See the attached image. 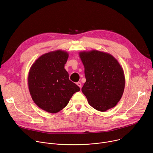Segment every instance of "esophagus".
I'll list each match as a JSON object with an SVG mask.
<instances>
[{
	"mask_svg": "<svg viewBox=\"0 0 153 153\" xmlns=\"http://www.w3.org/2000/svg\"><path fill=\"white\" fill-rule=\"evenodd\" d=\"M76 85L81 88V83H80V82H78V83H76Z\"/></svg>",
	"mask_w": 153,
	"mask_h": 153,
	"instance_id": "esophagus-1",
	"label": "esophagus"
}]
</instances>
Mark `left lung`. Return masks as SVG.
Masks as SVG:
<instances>
[{
	"label": "left lung",
	"mask_w": 153,
	"mask_h": 153,
	"mask_svg": "<svg viewBox=\"0 0 153 153\" xmlns=\"http://www.w3.org/2000/svg\"><path fill=\"white\" fill-rule=\"evenodd\" d=\"M86 82L81 89L92 107L105 111L121 99L125 87L123 69L110 54L91 50L79 52Z\"/></svg>",
	"instance_id": "1"
}]
</instances>
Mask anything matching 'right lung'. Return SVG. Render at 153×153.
<instances>
[{
  "label": "right lung",
  "mask_w": 153,
  "mask_h": 153,
  "mask_svg": "<svg viewBox=\"0 0 153 153\" xmlns=\"http://www.w3.org/2000/svg\"><path fill=\"white\" fill-rule=\"evenodd\" d=\"M68 54L62 50L45 53L31 66L28 86L31 97L41 109L51 113L62 110L79 88L64 68Z\"/></svg>",
  "instance_id": "obj_1"
}]
</instances>
